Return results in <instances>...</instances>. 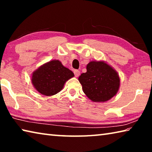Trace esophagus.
Here are the masks:
<instances>
[{
    "label": "esophagus",
    "instance_id": "obj_1",
    "mask_svg": "<svg viewBox=\"0 0 152 152\" xmlns=\"http://www.w3.org/2000/svg\"><path fill=\"white\" fill-rule=\"evenodd\" d=\"M74 75H75L76 77H78L80 75V71L78 70H75L74 71Z\"/></svg>",
    "mask_w": 152,
    "mask_h": 152
}]
</instances>
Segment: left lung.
<instances>
[{
	"instance_id": "obj_1",
	"label": "left lung",
	"mask_w": 152,
	"mask_h": 152,
	"mask_svg": "<svg viewBox=\"0 0 152 152\" xmlns=\"http://www.w3.org/2000/svg\"><path fill=\"white\" fill-rule=\"evenodd\" d=\"M86 72L78 80L87 96L94 102L109 101L117 94L120 85L119 75L104 61H91Z\"/></svg>"
}]
</instances>
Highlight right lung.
Wrapping results in <instances>:
<instances>
[{
  "instance_id": "right-lung-1",
  "label": "right lung",
  "mask_w": 152,
  "mask_h": 152,
  "mask_svg": "<svg viewBox=\"0 0 152 152\" xmlns=\"http://www.w3.org/2000/svg\"><path fill=\"white\" fill-rule=\"evenodd\" d=\"M74 76L72 72L64 67L60 61L52 60L34 72L32 83L41 94L51 96L60 92L65 82Z\"/></svg>"
}]
</instances>
